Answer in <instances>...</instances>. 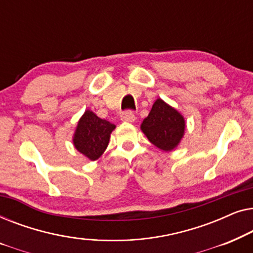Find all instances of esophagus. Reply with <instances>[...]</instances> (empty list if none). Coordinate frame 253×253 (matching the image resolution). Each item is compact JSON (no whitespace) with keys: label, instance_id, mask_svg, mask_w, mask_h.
Listing matches in <instances>:
<instances>
[{"label":"esophagus","instance_id":"34e87169","mask_svg":"<svg viewBox=\"0 0 253 253\" xmlns=\"http://www.w3.org/2000/svg\"><path fill=\"white\" fill-rule=\"evenodd\" d=\"M121 120H122L123 122L132 123L136 121V116H134V114L132 112H126L121 115Z\"/></svg>","mask_w":253,"mask_h":253}]
</instances>
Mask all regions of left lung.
Instances as JSON below:
<instances>
[{"mask_svg": "<svg viewBox=\"0 0 253 253\" xmlns=\"http://www.w3.org/2000/svg\"><path fill=\"white\" fill-rule=\"evenodd\" d=\"M140 129L154 146L165 152L175 150L185 133L184 116L162 99H157Z\"/></svg>", "mask_w": 253, "mask_h": 253, "instance_id": "obj_1", "label": "left lung"}]
</instances>
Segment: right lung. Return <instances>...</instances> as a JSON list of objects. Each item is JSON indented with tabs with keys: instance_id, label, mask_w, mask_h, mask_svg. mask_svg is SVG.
I'll use <instances>...</instances> for the list:
<instances>
[{
	"instance_id": "right-lung-1",
	"label": "right lung",
	"mask_w": 253,
	"mask_h": 253,
	"mask_svg": "<svg viewBox=\"0 0 253 253\" xmlns=\"http://www.w3.org/2000/svg\"><path fill=\"white\" fill-rule=\"evenodd\" d=\"M115 127L114 124L100 119L92 110L87 109L78 121L72 143L79 153L88 160L95 161L106 151L109 144L110 133Z\"/></svg>"
}]
</instances>
